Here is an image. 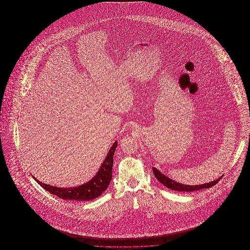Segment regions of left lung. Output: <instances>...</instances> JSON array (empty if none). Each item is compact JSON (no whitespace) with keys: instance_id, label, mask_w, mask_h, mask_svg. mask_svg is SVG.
<instances>
[{"instance_id":"1","label":"left lung","mask_w":250,"mask_h":250,"mask_svg":"<svg viewBox=\"0 0 250 250\" xmlns=\"http://www.w3.org/2000/svg\"><path fill=\"white\" fill-rule=\"evenodd\" d=\"M153 171L155 174V178L157 179L161 184H163V186H165L167 188L172 189L175 191H184V192H190V191L201 190L203 188H210L212 187H214V185H216L218 183V181L221 178H218L215 181H213L211 183H206L203 185H199V186H188V185H183L177 183L171 179L168 178L165 176L163 173H161L157 168L153 167Z\"/></svg>"}]
</instances>
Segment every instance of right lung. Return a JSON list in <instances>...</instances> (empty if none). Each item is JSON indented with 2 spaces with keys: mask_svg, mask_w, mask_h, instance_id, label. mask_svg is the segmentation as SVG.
Wrapping results in <instances>:
<instances>
[{
  "mask_svg": "<svg viewBox=\"0 0 250 250\" xmlns=\"http://www.w3.org/2000/svg\"><path fill=\"white\" fill-rule=\"evenodd\" d=\"M117 142L113 143L110 150L108 151L106 159L100 167L98 172L94 178L83 186L72 188H60L51 187L36 179V182L49 193L59 197L62 200H71L78 202L92 201L99 197L107 189L111 178H112V166H113V155L117 147Z\"/></svg>",
  "mask_w": 250,
  "mask_h": 250,
  "instance_id": "1",
  "label": "right lung"
}]
</instances>
